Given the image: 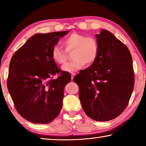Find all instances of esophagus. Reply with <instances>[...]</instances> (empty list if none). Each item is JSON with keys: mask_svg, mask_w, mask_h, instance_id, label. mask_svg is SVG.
<instances>
[{"mask_svg": "<svg viewBox=\"0 0 146 146\" xmlns=\"http://www.w3.org/2000/svg\"><path fill=\"white\" fill-rule=\"evenodd\" d=\"M75 75H76V74L74 72H72L71 73V78H72V80H73V78Z\"/></svg>", "mask_w": 146, "mask_h": 146, "instance_id": "1", "label": "esophagus"}]
</instances>
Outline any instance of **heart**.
Segmentation results:
<instances>
[{
    "mask_svg": "<svg viewBox=\"0 0 146 146\" xmlns=\"http://www.w3.org/2000/svg\"><path fill=\"white\" fill-rule=\"evenodd\" d=\"M66 50L59 46H54L52 50V58L58 64H62L66 61L68 52L73 51L72 60L66 63L62 69L67 72L78 70L84 66L85 64H92L96 61L99 54V43L92 36L83 34L72 33L64 40Z\"/></svg>",
    "mask_w": 146,
    "mask_h": 146,
    "instance_id": "1",
    "label": "heart"
}]
</instances>
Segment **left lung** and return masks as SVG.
I'll return each instance as SVG.
<instances>
[{
  "instance_id": "left-lung-1",
  "label": "left lung",
  "mask_w": 146,
  "mask_h": 146,
  "mask_svg": "<svg viewBox=\"0 0 146 146\" xmlns=\"http://www.w3.org/2000/svg\"><path fill=\"white\" fill-rule=\"evenodd\" d=\"M99 54L90 66L74 77L86 114L109 121L126 108L134 86L132 58L128 48L109 31L96 35Z\"/></svg>"
}]
</instances>
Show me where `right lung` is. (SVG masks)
<instances>
[{"mask_svg": "<svg viewBox=\"0 0 146 146\" xmlns=\"http://www.w3.org/2000/svg\"><path fill=\"white\" fill-rule=\"evenodd\" d=\"M68 33L36 34L12 57L8 90L17 111L31 122H51L62 107L64 88L71 81V76L58 68L52 50ZM57 74L59 76L54 79Z\"/></svg>", "mask_w": 146, "mask_h": 146, "instance_id": "obj_1", "label": "right lung"}]
</instances>
